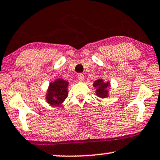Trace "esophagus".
I'll use <instances>...</instances> for the list:
<instances>
[{"mask_svg": "<svg viewBox=\"0 0 160 160\" xmlns=\"http://www.w3.org/2000/svg\"><path fill=\"white\" fill-rule=\"evenodd\" d=\"M78 78L79 80H80V81H82V80H84V75L82 74H78Z\"/></svg>", "mask_w": 160, "mask_h": 160, "instance_id": "34e87169", "label": "esophagus"}]
</instances>
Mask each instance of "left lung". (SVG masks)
I'll use <instances>...</instances> for the list:
<instances>
[{
  "label": "left lung",
  "instance_id": "obj_1",
  "mask_svg": "<svg viewBox=\"0 0 160 160\" xmlns=\"http://www.w3.org/2000/svg\"><path fill=\"white\" fill-rule=\"evenodd\" d=\"M93 86L96 88V95L101 98H105L109 96L108 88L110 87V82H104L102 79L95 80L93 83Z\"/></svg>",
  "mask_w": 160,
  "mask_h": 160
}]
</instances>
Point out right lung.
I'll return each instance as SVG.
<instances>
[{
	"instance_id": "1",
	"label": "right lung",
	"mask_w": 160,
	"mask_h": 160,
	"mask_svg": "<svg viewBox=\"0 0 160 160\" xmlns=\"http://www.w3.org/2000/svg\"><path fill=\"white\" fill-rule=\"evenodd\" d=\"M68 82L62 78H57L50 82L47 93L46 101L51 106H59L68 97Z\"/></svg>"
}]
</instances>
